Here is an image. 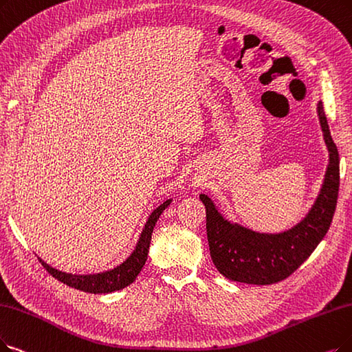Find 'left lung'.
<instances>
[{"mask_svg": "<svg viewBox=\"0 0 352 352\" xmlns=\"http://www.w3.org/2000/svg\"><path fill=\"white\" fill-rule=\"evenodd\" d=\"M316 109L329 163L318 198L299 223L277 234L252 231L225 219L208 195H199L206 209L210 258L217 270L232 282L247 285L282 282L312 254L331 227L340 190V154L320 101Z\"/></svg>", "mask_w": 352, "mask_h": 352, "instance_id": "obj_1", "label": "left lung"}]
</instances>
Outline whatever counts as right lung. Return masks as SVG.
<instances>
[{"label": "right lung", "instance_id": "obj_1", "mask_svg": "<svg viewBox=\"0 0 352 352\" xmlns=\"http://www.w3.org/2000/svg\"><path fill=\"white\" fill-rule=\"evenodd\" d=\"M170 202L172 199H167L160 206H157L153 210L144 225L142 234H140L134 251L131 252L127 260L122 261L120 265L114 267V269L102 272V273H96V274H70V273L53 269L52 265H49L41 258H38V261L54 278H58L59 282H62L69 287H74L82 292L100 294V293H111V292L127 287L137 278V276L143 269V265L146 264L153 230L156 227V222L160 218L162 212L168 205H170Z\"/></svg>", "mask_w": 352, "mask_h": 352}]
</instances>
